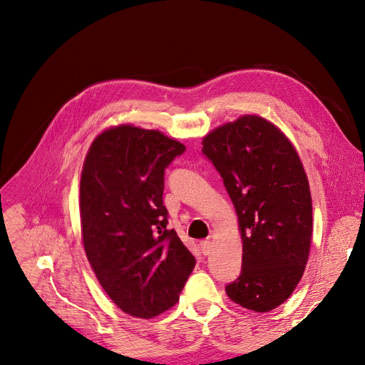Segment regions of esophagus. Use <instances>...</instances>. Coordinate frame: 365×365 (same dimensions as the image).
Here are the masks:
<instances>
[{"label":"esophagus","mask_w":365,"mask_h":365,"mask_svg":"<svg viewBox=\"0 0 365 365\" xmlns=\"http://www.w3.org/2000/svg\"><path fill=\"white\" fill-rule=\"evenodd\" d=\"M200 247H201L202 255H204V256H208L210 253H212V250H213V242L210 241V240H202V241L200 242Z\"/></svg>","instance_id":"1"}]
</instances>
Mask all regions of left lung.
<instances>
[{
  "instance_id": "left-lung-1",
  "label": "left lung",
  "mask_w": 365,
  "mask_h": 365,
  "mask_svg": "<svg viewBox=\"0 0 365 365\" xmlns=\"http://www.w3.org/2000/svg\"><path fill=\"white\" fill-rule=\"evenodd\" d=\"M223 179L242 238L240 277L225 287L235 303L269 312L299 284L309 256L312 198L296 149L257 115H244L202 140Z\"/></svg>"
}]
</instances>
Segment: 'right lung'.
<instances>
[{"mask_svg":"<svg viewBox=\"0 0 365 365\" xmlns=\"http://www.w3.org/2000/svg\"><path fill=\"white\" fill-rule=\"evenodd\" d=\"M186 148L158 130L118 125L84 161L80 215L87 259L125 314L152 318L176 304L195 257L167 229L164 171Z\"/></svg>","mask_w":365,"mask_h":365,"instance_id":"obj_1","label":"right lung"}]
</instances>
